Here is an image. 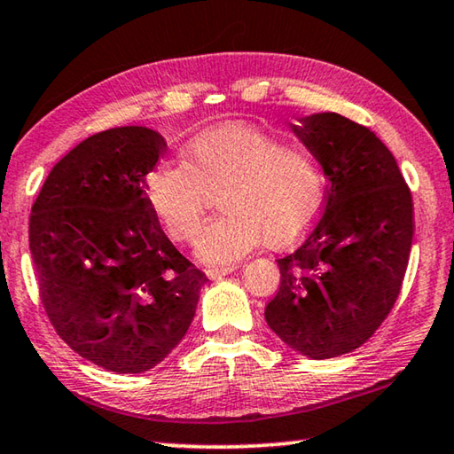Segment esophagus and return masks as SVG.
Returning a JSON list of instances; mask_svg holds the SVG:
<instances>
[{
    "mask_svg": "<svg viewBox=\"0 0 454 454\" xmlns=\"http://www.w3.org/2000/svg\"><path fill=\"white\" fill-rule=\"evenodd\" d=\"M234 270H236V264L210 266V268H206V276H208V278H212V280H216V278H222V276L234 272Z\"/></svg>",
    "mask_w": 454,
    "mask_h": 454,
    "instance_id": "34e87169",
    "label": "esophagus"
}]
</instances>
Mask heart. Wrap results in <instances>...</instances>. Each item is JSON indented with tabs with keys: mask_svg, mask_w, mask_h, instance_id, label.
<instances>
[{
	"mask_svg": "<svg viewBox=\"0 0 454 454\" xmlns=\"http://www.w3.org/2000/svg\"><path fill=\"white\" fill-rule=\"evenodd\" d=\"M325 192V172L310 150L248 124L196 136L184 145L182 162L164 160L144 178L145 202L176 242L196 236L218 196L222 216L194 244L206 264L240 258L262 240L270 248L298 242L317 222Z\"/></svg>",
	"mask_w": 454,
	"mask_h": 454,
	"instance_id": "1",
	"label": "heart"
}]
</instances>
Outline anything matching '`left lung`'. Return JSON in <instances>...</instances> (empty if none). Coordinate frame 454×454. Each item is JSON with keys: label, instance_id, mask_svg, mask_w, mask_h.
Instances as JSON below:
<instances>
[{"label": "left lung", "instance_id": "1", "mask_svg": "<svg viewBox=\"0 0 454 454\" xmlns=\"http://www.w3.org/2000/svg\"><path fill=\"white\" fill-rule=\"evenodd\" d=\"M292 132L326 174L325 214L278 260L280 286L264 318L292 350L322 360L363 347L393 310L414 208L395 156L366 126L326 112Z\"/></svg>", "mask_w": 454, "mask_h": 454}]
</instances>
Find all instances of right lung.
Wrapping results in <instances>:
<instances>
[{"label": "right lung", "mask_w": 454, "mask_h": 454, "mask_svg": "<svg viewBox=\"0 0 454 454\" xmlns=\"http://www.w3.org/2000/svg\"><path fill=\"white\" fill-rule=\"evenodd\" d=\"M166 142L142 126L90 136L51 168L29 216L37 286L67 347L137 374L170 355L208 280L168 240L144 196Z\"/></svg>", "instance_id": "1"}]
</instances>
